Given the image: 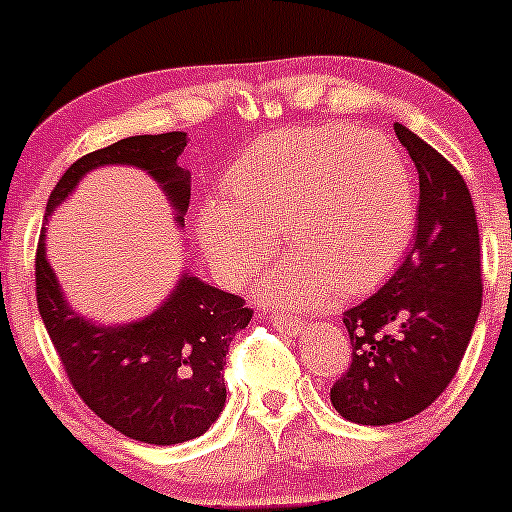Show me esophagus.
I'll return each instance as SVG.
<instances>
[{
  "label": "esophagus",
  "mask_w": 512,
  "mask_h": 512,
  "mask_svg": "<svg viewBox=\"0 0 512 512\" xmlns=\"http://www.w3.org/2000/svg\"><path fill=\"white\" fill-rule=\"evenodd\" d=\"M272 327H277L285 334H299L302 332V322L297 317H287V314H272L270 317Z\"/></svg>",
  "instance_id": "1"
}]
</instances>
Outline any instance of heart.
Wrapping results in <instances>:
<instances>
[{
	"instance_id": "b5f03b06",
	"label": "heart",
	"mask_w": 512,
	"mask_h": 512,
	"mask_svg": "<svg viewBox=\"0 0 512 512\" xmlns=\"http://www.w3.org/2000/svg\"><path fill=\"white\" fill-rule=\"evenodd\" d=\"M225 200H205L198 235L227 282L270 257L292 260L257 287L262 302L314 307L374 289L409 245L416 195L399 148L376 131L309 126L267 133L230 165Z\"/></svg>"
}]
</instances>
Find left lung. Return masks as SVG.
Instances as JSON below:
<instances>
[{
    "label": "left lung",
    "instance_id": "1",
    "mask_svg": "<svg viewBox=\"0 0 512 512\" xmlns=\"http://www.w3.org/2000/svg\"><path fill=\"white\" fill-rule=\"evenodd\" d=\"M418 170L416 240L399 270L344 312L352 366L332 406L361 426L421 414L446 391L480 312V242L471 190L436 148L396 123Z\"/></svg>",
    "mask_w": 512,
    "mask_h": 512
}]
</instances>
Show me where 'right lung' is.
Returning a JSON list of instances; mask_svg holds the SVG:
<instances>
[{
    "instance_id": "right-lung-1",
    "label": "right lung",
    "mask_w": 512,
    "mask_h": 512,
    "mask_svg": "<svg viewBox=\"0 0 512 512\" xmlns=\"http://www.w3.org/2000/svg\"><path fill=\"white\" fill-rule=\"evenodd\" d=\"M188 133L131 136L79 158L51 190L44 220L103 165L146 170L163 190L178 227H185L190 173L178 165ZM36 302L61 364L94 414L123 436L175 446L203 436L225 406V354L252 309L237 294L208 285L190 270L141 319L103 324L71 307L46 257V227L36 250Z\"/></svg>"
}]
</instances>
